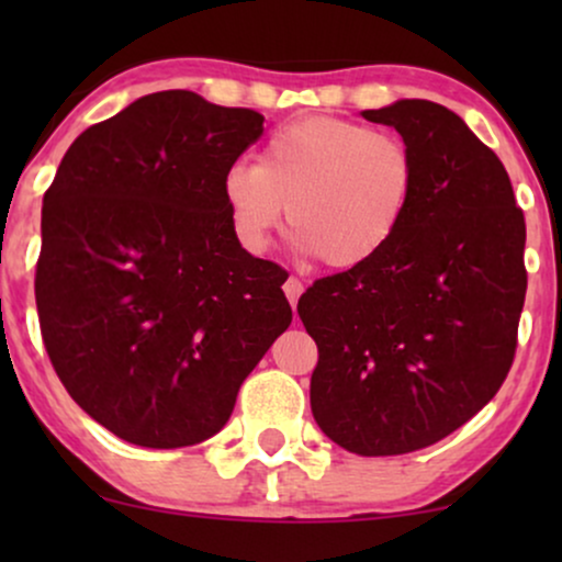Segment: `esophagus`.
<instances>
[{"label":"esophagus","mask_w":562,"mask_h":562,"mask_svg":"<svg viewBox=\"0 0 562 562\" xmlns=\"http://www.w3.org/2000/svg\"><path fill=\"white\" fill-rule=\"evenodd\" d=\"M302 291H304V283L296 279V276H289L286 279V283H283V294L289 296V302H291V306H294L296 302H299V296H302Z\"/></svg>","instance_id":"1"}]
</instances>
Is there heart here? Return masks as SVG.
I'll return each mask as SVG.
<instances>
[{
  "label": "heart",
  "mask_w": 562,
  "mask_h": 562,
  "mask_svg": "<svg viewBox=\"0 0 562 562\" xmlns=\"http://www.w3.org/2000/svg\"><path fill=\"white\" fill-rule=\"evenodd\" d=\"M414 189L417 166L402 137L335 117L291 122L263 143L258 166L237 160L222 176L229 222L248 248H263L286 212L299 250L329 268L379 256Z\"/></svg>",
  "instance_id": "b5f03b06"
}]
</instances>
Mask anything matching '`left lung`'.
<instances>
[{
	"label": "left lung",
	"instance_id": "8db88e82",
	"mask_svg": "<svg viewBox=\"0 0 562 562\" xmlns=\"http://www.w3.org/2000/svg\"><path fill=\"white\" fill-rule=\"evenodd\" d=\"M409 145L417 189L386 248L312 283V414L356 456H404L479 414L509 373L527 294L525 214L496 153L448 106L366 110Z\"/></svg>",
	"mask_w": 562,
	"mask_h": 562
}]
</instances>
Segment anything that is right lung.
I'll return each mask as SVG.
<instances>
[{"instance_id":"obj_1","label":"right lung","mask_w":562,"mask_h":562,"mask_svg":"<svg viewBox=\"0 0 562 562\" xmlns=\"http://www.w3.org/2000/svg\"><path fill=\"white\" fill-rule=\"evenodd\" d=\"M263 120L156 91L83 130L43 196L45 350L74 402L140 448L217 435L291 325L289 273L243 248L222 196Z\"/></svg>"}]
</instances>
